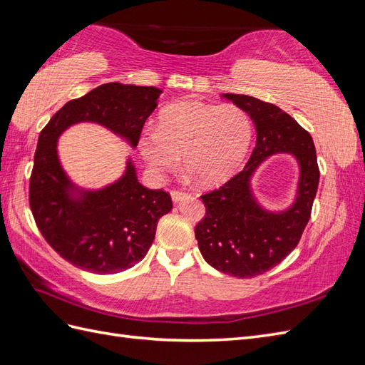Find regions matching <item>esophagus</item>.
<instances>
[{"label":"esophagus","mask_w":365,"mask_h":365,"mask_svg":"<svg viewBox=\"0 0 365 365\" xmlns=\"http://www.w3.org/2000/svg\"><path fill=\"white\" fill-rule=\"evenodd\" d=\"M170 196H172L173 201H180V200H182V197L185 196V193L181 192V190L173 189V190H170Z\"/></svg>","instance_id":"obj_1"}]
</instances>
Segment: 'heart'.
Wrapping results in <instances>:
<instances>
[{
	"instance_id": "1",
	"label": "heart",
	"mask_w": 365,
	"mask_h": 365,
	"mask_svg": "<svg viewBox=\"0 0 365 365\" xmlns=\"http://www.w3.org/2000/svg\"><path fill=\"white\" fill-rule=\"evenodd\" d=\"M252 126L244 109L181 101L165 106L158 115L157 130L148 129L138 140L143 160L155 173L184 168L204 185L227 180L250 148Z\"/></svg>"
}]
</instances>
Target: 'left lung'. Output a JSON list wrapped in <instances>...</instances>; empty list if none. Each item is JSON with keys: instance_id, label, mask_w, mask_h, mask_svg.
<instances>
[{"instance_id": "left-lung-1", "label": "left lung", "mask_w": 365, "mask_h": 365, "mask_svg": "<svg viewBox=\"0 0 365 365\" xmlns=\"http://www.w3.org/2000/svg\"><path fill=\"white\" fill-rule=\"evenodd\" d=\"M250 114L257 130L256 148L233 178L205 195L204 217L195 227L202 257L217 271L251 279L279 264L298 245L311 219L319 169L314 140L279 106L244 94H224ZM277 151H289L301 163L297 200L286 212H264L253 201L249 178L257 165Z\"/></svg>"}]
</instances>
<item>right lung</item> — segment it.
<instances>
[{
  "label": "right lung",
  "mask_w": 365,
  "mask_h": 365,
  "mask_svg": "<svg viewBox=\"0 0 365 365\" xmlns=\"http://www.w3.org/2000/svg\"><path fill=\"white\" fill-rule=\"evenodd\" d=\"M160 93L155 86L105 83L65 103L41 130L30 175V208L47 244L77 268L117 274L134 267L149 251L172 200L168 192L143 187L130 161L115 184L73 197L58 160V137L74 123L94 121L137 146Z\"/></svg>",
  "instance_id": "add662e5"
}]
</instances>
